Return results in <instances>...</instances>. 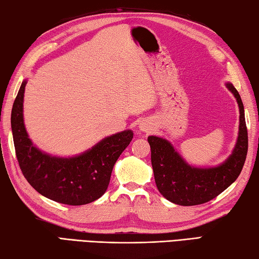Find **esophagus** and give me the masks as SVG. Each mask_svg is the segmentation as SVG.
I'll list each match as a JSON object with an SVG mask.
<instances>
[{
    "label": "esophagus",
    "mask_w": 259,
    "mask_h": 259,
    "mask_svg": "<svg viewBox=\"0 0 259 259\" xmlns=\"http://www.w3.org/2000/svg\"><path fill=\"white\" fill-rule=\"evenodd\" d=\"M139 129L142 130V131H146V133H147L148 130H151V129H150V126H148L146 123H144V122H142V123H140V125H139Z\"/></svg>",
    "instance_id": "34e87169"
}]
</instances>
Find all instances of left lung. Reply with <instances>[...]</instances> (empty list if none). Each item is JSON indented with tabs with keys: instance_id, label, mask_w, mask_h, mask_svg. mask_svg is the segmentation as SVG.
I'll return each mask as SVG.
<instances>
[{
	"instance_id": "1",
	"label": "left lung",
	"mask_w": 259,
	"mask_h": 259,
	"mask_svg": "<svg viewBox=\"0 0 259 259\" xmlns=\"http://www.w3.org/2000/svg\"><path fill=\"white\" fill-rule=\"evenodd\" d=\"M236 99L240 112L239 134L232 154L216 166L201 168L188 164L165 138L150 136L151 160L159 192L170 202L179 205H196L208 202L224 192L239 177L248 152V133L244 108L238 90L225 83Z\"/></svg>"
}]
</instances>
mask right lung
Here are the masks:
<instances>
[{"mask_svg":"<svg viewBox=\"0 0 259 259\" xmlns=\"http://www.w3.org/2000/svg\"><path fill=\"white\" fill-rule=\"evenodd\" d=\"M23 81L11 112V129L21 172L40 194L56 202L82 205L106 192L113 166L134 137L131 130L105 137L81 154L51 155L34 145L24 123Z\"/></svg>","mask_w":259,"mask_h":259,"instance_id":"obj_1","label":"right lung"}]
</instances>
